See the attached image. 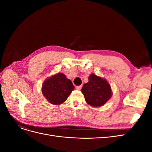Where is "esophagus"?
<instances>
[{
    "label": "esophagus",
    "instance_id": "esophagus-1",
    "mask_svg": "<svg viewBox=\"0 0 152 152\" xmlns=\"http://www.w3.org/2000/svg\"><path fill=\"white\" fill-rule=\"evenodd\" d=\"M82 86H77L75 87V88H76V89L80 91L82 89Z\"/></svg>",
    "mask_w": 152,
    "mask_h": 152
}]
</instances>
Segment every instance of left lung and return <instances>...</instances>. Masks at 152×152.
Segmentation results:
<instances>
[{"instance_id":"8db88e82","label":"left lung","mask_w":152,"mask_h":152,"mask_svg":"<svg viewBox=\"0 0 152 152\" xmlns=\"http://www.w3.org/2000/svg\"><path fill=\"white\" fill-rule=\"evenodd\" d=\"M81 91L87 103L93 107H102L112 96L108 82L93 73L89 75L88 82L84 84Z\"/></svg>"}]
</instances>
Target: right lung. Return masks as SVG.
Listing matches in <instances>:
<instances>
[{
	"mask_svg": "<svg viewBox=\"0 0 152 152\" xmlns=\"http://www.w3.org/2000/svg\"><path fill=\"white\" fill-rule=\"evenodd\" d=\"M72 81L62 73H58L44 82L42 92L48 102L54 105L65 102L74 89Z\"/></svg>",
	"mask_w": 152,
	"mask_h": 152,
	"instance_id": "right-lung-1",
	"label": "right lung"
}]
</instances>
